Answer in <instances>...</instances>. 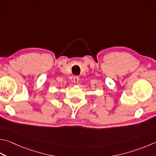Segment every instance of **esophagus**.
Masks as SVG:
<instances>
[{
	"label": "esophagus",
	"instance_id": "34e87169",
	"mask_svg": "<svg viewBox=\"0 0 156 156\" xmlns=\"http://www.w3.org/2000/svg\"><path fill=\"white\" fill-rule=\"evenodd\" d=\"M79 77L78 76H74V77H73V82H74L75 83H78V81H79Z\"/></svg>",
	"mask_w": 156,
	"mask_h": 156
}]
</instances>
